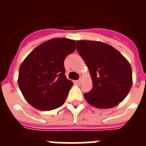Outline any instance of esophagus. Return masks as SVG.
Returning a JSON list of instances; mask_svg holds the SVG:
<instances>
[{"instance_id":"34e87169","label":"esophagus","mask_w":146,"mask_h":146,"mask_svg":"<svg viewBox=\"0 0 146 146\" xmlns=\"http://www.w3.org/2000/svg\"><path fill=\"white\" fill-rule=\"evenodd\" d=\"M81 82H82V80H81V78H80L79 80H76V83H77V84H81Z\"/></svg>"}]
</instances>
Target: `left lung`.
<instances>
[{
    "label": "left lung",
    "mask_w": 146,
    "mask_h": 146,
    "mask_svg": "<svg viewBox=\"0 0 146 146\" xmlns=\"http://www.w3.org/2000/svg\"><path fill=\"white\" fill-rule=\"evenodd\" d=\"M76 50L92 76L93 88L84 96L96 108H113L128 95L132 70L128 61L112 46L99 41L77 40Z\"/></svg>",
    "instance_id": "8db88e82"
}]
</instances>
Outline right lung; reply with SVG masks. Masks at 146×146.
I'll use <instances>...</instances> for the list:
<instances>
[{
  "instance_id": "right-lung-1",
  "label": "right lung",
  "mask_w": 146,
  "mask_h": 146,
  "mask_svg": "<svg viewBox=\"0 0 146 146\" xmlns=\"http://www.w3.org/2000/svg\"><path fill=\"white\" fill-rule=\"evenodd\" d=\"M75 49L73 40L51 39L37 46L21 64L19 87L33 107L52 110L65 102L73 82L65 75L64 60Z\"/></svg>"
}]
</instances>
